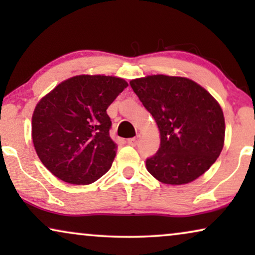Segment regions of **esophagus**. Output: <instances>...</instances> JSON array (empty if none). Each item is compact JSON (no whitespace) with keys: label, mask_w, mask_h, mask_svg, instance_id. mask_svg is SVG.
I'll list each match as a JSON object with an SVG mask.
<instances>
[{"label":"esophagus","mask_w":255,"mask_h":255,"mask_svg":"<svg viewBox=\"0 0 255 255\" xmlns=\"http://www.w3.org/2000/svg\"><path fill=\"white\" fill-rule=\"evenodd\" d=\"M139 140H140V135H135L134 138H131V139H128V144L131 145V146H135L139 142Z\"/></svg>","instance_id":"esophagus-1"}]
</instances>
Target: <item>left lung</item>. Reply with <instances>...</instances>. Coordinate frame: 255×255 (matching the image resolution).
<instances>
[{"label": "left lung", "instance_id": "left-lung-1", "mask_svg": "<svg viewBox=\"0 0 255 255\" xmlns=\"http://www.w3.org/2000/svg\"><path fill=\"white\" fill-rule=\"evenodd\" d=\"M130 85L160 132L156 154L146 168L160 182H193L221 154L225 139L224 114L214 96L193 80L163 74L133 79Z\"/></svg>", "mask_w": 255, "mask_h": 255}]
</instances>
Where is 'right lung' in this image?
<instances>
[{
  "label": "right lung",
  "instance_id": "right-lung-1",
  "mask_svg": "<svg viewBox=\"0 0 255 255\" xmlns=\"http://www.w3.org/2000/svg\"><path fill=\"white\" fill-rule=\"evenodd\" d=\"M128 86L117 76L81 74L60 82L37 103L33 146L54 176L90 184L110 169L117 144L110 138L107 109Z\"/></svg>",
  "mask_w": 255,
  "mask_h": 255
}]
</instances>
